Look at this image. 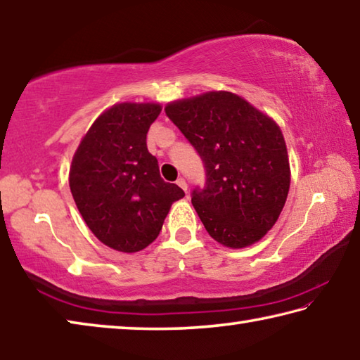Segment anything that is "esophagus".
<instances>
[{
	"label": "esophagus",
	"mask_w": 360,
	"mask_h": 360,
	"mask_svg": "<svg viewBox=\"0 0 360 360\" xmlns=\"http://www.w3.org/2000/svg\"><path fill=\"white\" fill-rule=\"evenodd\" d=\"M176 185H179L181 190H184L185 193H186V190H188V185H186V180L184 179V176H180L179 180H176Z\"/></svg>",
	"instance_id": "esophagus-1"
}]
</instances>
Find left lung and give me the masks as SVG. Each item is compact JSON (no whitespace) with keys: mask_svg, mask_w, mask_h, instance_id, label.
Segmentation results:
<instances>
[{"mask_svg":"<svg viewBox=\"0 0 360 360\" xmlns=\"http://www.w3.org/2000/svg\"><path fill=\"white\" fill-rule=\"evenodd\" d=\"M166 115L202 159L205 185L194 188L191 202L207 233L231 249L260 240L290 186L279 126L225 91L169 103Z\"/></svg>","mask_w":360,"mask_h":360,"instance_id":"1","label":"left lung"}]
</instances>
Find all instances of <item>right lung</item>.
Instances as JSON below:
<instances>
[{"mask_svg": "<svg viewBox=\"0 0 360 360\" xmlns=\"http://www.w3.org/2000/svg\"><path fill=\"white\" fill-rule=\"evenodd\" d=\"M158 103H120L100 115L76 150L70 190L86 225L105 245L139 252L161 231L184 190L159 175L146 134Z\"/></svg>", "mask_w": 360, "mask_h": 360, "instance_id": "add662e5", "label": "right lung"}]
</instances>
